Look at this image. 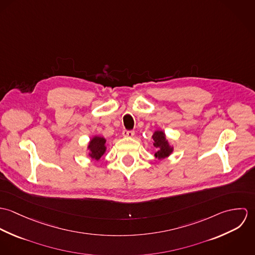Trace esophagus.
Segmentation results:
<instances>
[{
  "mask_svg": "<svg viewBox=\"0 0 255 255\" xmlns=\"http://www.w3.org/2000/svg\"><path fill=\"white\" fill-rule=\"evenodd\" d=\"M123 135L125 137H132L134 135V131L133 130H128V129H124L123 130Z\"/></svg>",
  "mask_w": 255,
  "mask_h": 255,
  "instance_id": "1",
  "label": "esophagus"
}]
</instances>
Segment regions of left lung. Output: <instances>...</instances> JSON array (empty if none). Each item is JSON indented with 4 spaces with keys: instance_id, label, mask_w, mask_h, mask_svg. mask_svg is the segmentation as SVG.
Here are the masks:
<instances>
[{
    "instance_id": "left-lung-1",
    "label": "left lung",
    "mask_w": 255,
    "mask_h": 255,
    "mask_svg": "<svg viewBox=\"0 0 255 255\" xmlns=\"http://www.w3.org/2000/svg\"><path fill=\"white\" fill-rule=\"evenodd\" d=\"M153 145L156 147L157 152L155 153V156L159 159H164L168 157L172 153V148L169 145L168 141L166 140L165 133L162 131H155L153 134Z\"/></svg>"
}]
</instances>
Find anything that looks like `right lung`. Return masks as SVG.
<instances>
[{"mask_svg": "<svg viewBox=\"0 0 255 255\" xmlns=\"http://www.w3.org/2000/svg\"><path fill=\"white\" fill-rule=\"evenodd\" d=\"M106 140L103 137H99V136H95L93 139H91L88 148L90 149V156L91 158L95 159V160H99L101 158V156L105 153L106 151Z\"/></svg>", "mask_w": 255, "mask_h": 255, "instance_id": "add662e5", "label": "right lung"}]
</instances>
